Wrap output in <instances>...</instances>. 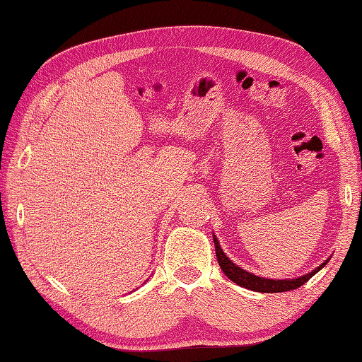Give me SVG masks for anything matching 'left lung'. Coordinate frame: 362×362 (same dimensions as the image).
<instances>
[{"instance_id": "left-lung-1", "label": "left lung", "mask_w": 362, "mask_h": 362, "mask_svg": "<svg viewBox=\"0 0 362 362\" xmlns=\"http://www.w3.org/2000/svg\"><path fill=\"white\" fill-rule=\"evenodd\" d=\"M213 241H214V247H216V257H218L219 266H221L223 273L228 276L233 283H236L241 288L256 291V293H284V291H293L298 289L299 286H303L304 283H308L309 279L313 278L317 271H321L322 267L327 264L326 259L322 264H319L316 269L311 271V273L299 276V278H293V279H267V278H261V276H256L250 273V271L243 269L238 264L229 259V257L224 255V251L221 250V244H219L216 234H213Z\"/></svg>"}]
</instances>
